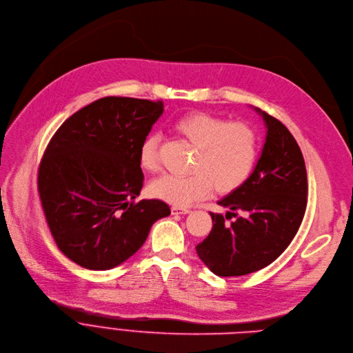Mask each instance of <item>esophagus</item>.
<instances>
[{
	"label": "esophagus",
	"instance_id": "34e87169",
	"mask_svg": "<svg viewBox=\"0 0 353 353\" xmlns=\"http://www.w3.org/2000/svg\"><path fill=\"white\" fill-rule=\"evenodd\" d=\"M172 214L173 215H183V214H190L191 212V210H188V208H180V207H172Z\"/></svg>",
	"mask_w": 353,
	"mask_h": 353
}]
</instances>
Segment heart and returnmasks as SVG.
<instances>
[{
    "mask_svg": "<svg viewBox=\"0 0 353 353\" xmlns=\"http://www.w3.org/2000/svg\"><path fill=\"white\" fill-rule=\"evenodd\" d=\"M174 131L197 153L190 176L165 174L149 184L153 199L176 207H187L205 199L215 188L228 194L239 188L252 174L258 159V137L239 121L228 122L207 112H191L174 123ZM139 162L143 170L160 169L159 138L148 137L141 146Z\"/></svg>",
    "mask_w": 353,
    "mask_h": 353,
    "instance_id": "1",
    "label": "heart"
}]
</instances>
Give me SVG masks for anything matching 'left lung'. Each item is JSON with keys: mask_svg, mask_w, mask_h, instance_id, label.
I'll use <instances>...</instances> for the list:
<instances>
[{"mask_svg": "<svg viewBox=\"0 0 353 353\" xmlns=\"http://www.w3.org/2000/svg\"><path fill=\"white\" fill-rule=\"evenodd\" d=\"M268 137L249 179L218 201L231 210L212 214L210 235L196 246L200 259L216 276L258 272L290 245L307 207V170L299 143L274 117L262 112ZM234 216L236 219L228 221Z\"/></svg>", "mask_w": 353, "mask_h": 353, "instance_id": "obj_1", "label": "left lung"}]
</instances>
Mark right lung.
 <instances>
[{"label":"right lung","instance_id":"1","mask_svg":"<svg viewBox=\"0 0 353 353\" xmlns=\"http://www.w3.org/2000/svg\"><path fill=\"white\" fill-rule=\"evenodd\" d=\"M162 101L104 97L74 112L48 143L38 191L52 236L70 261L90 270L125 262L150 227L170 215L166 203L135 199L143 185L142 142Z\"/></svg>","mask_w":353,"mask_h":353}]
</instances>
